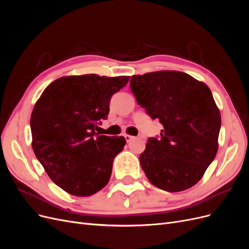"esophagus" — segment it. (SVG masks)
<instances>
[{"mask_svg":"<svg viewBox=\"0 0 249 249\" xmlns=\"http://www.w3.org/2000/svg\"><path fill=\"white\" fill-rule=\"evenodd\" d=\"M124 138H125L126 142H131L134 139V137L131 136V135H124Z\"/></svg>","mask_w":249,"mask_h":249,"instance_id":"34e87169","label":"esophagus"}]
</instances>
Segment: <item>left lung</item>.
Returning a JSON list of instances; mask_svg holds the SVG:
<instances>
[{
    "mask_svg": "<svg viewBox=\"0 0 249 249\" xmlns=\"http://www.w3.org/2000/svg\"><path fill=\"white\" fill-rule=\"evenodd\" d=\"M131 89L147 114L163 125L140 155L148 180L167 192L189 189L202 178L218 150L221 116L210 88L177 71L132 76Z\"/></svg>",
    "mask_w": 249,
    "mask_h": 249,
    "instance_id": "8db88e82",
    "label": "left lung"
}]
</instances>
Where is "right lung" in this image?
Here are the masks:
<instances>
[{"mask_svg":"<svg viewBox=\"0 0 249 249\" xmlns=\"http://www.w3.org/2000/svg\"><path fill=\"white\" fill-rule=\"evenodd\" d=\"M127 76L62 77L44 89L32 111V147L50 178L65 192L90 196L109 182L125 139L95 133L109 114L112 95Z\"/></svg>","mask_w":249,"mask_h":249,"instance_id":"add662e5","label":"right lung"}]
</instances>
